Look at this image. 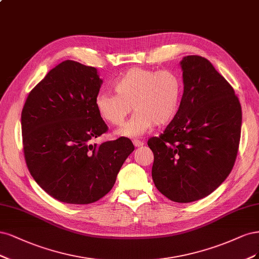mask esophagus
Returning a JSON list of instances; mask_svg holds the SVG:
<instances>
[{"label": "esophagus", "instance_id": "obj_1", "mask_svg": "<svg viewBox=\"0 0 259 259\" xmlns=\"http://www.w3.org/2000/svg\"><path fill=\"white\" fill-rule=\"evenodd\" d=\"M132 142H133V145H135L136 147H141V146L144 145L143 142L140 141V140H133Z\"/></svg>", "mask_w": 259, "mask_h": 259}]
</instances>
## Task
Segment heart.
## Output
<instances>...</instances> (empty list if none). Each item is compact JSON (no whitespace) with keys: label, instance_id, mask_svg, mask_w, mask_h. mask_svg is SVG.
Segmentation results:
<instances>
[{"label":"heart","instance_id":"obj_1","mask_svg":"<svg viewBox=\"0 0 259 259\" xmlns=\"http://www.w3.org/2000/svg\"><path fill=\"white\" fill-rule=\"evenodd\" d=\"M116 93H101L95 105L100 117L113 126H120L131 111L136 113L117 131L121 137L144 135L155 124H165L177 116L183 93L182 80L169 70L155 71L131 68L113 84Z\"/></svg>","mask_w":259,"mask_h":259}]
</instances>
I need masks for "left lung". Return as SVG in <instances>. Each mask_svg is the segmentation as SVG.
<instances>
[{"instance_id": "left-lung-1", "label": "left lung", "mask_w": 259, "mask_h": 259, "mask_svg": "<svg viewBox=\"0 0 259 259\" xmlns=\"http://www.w3.org/2000/svg\"><path fill=\"white\" fill-rule=\"evenodd\" d=\"M184 93L177 116L147 144L154 153L152 177L174 202L202 199L226 180L235 164L242 112L235 90L200 56L181 61Z\"/></svg>"}]
</instances>
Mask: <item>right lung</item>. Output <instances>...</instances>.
<instances>
[{
	"instance_id": "right-lung-1",
	"label": "right lung",
	"mask_w": 259,
	"mask_h": 259,
	"mask_svg": "<svg viewBox=\"0 0 259 259\" xmlns=\"http://www.w3.org/2000/svg\"><path fill=\"white\" fill-rule=\"evenodd\" d=\"M102 82L96 68L65 60L31 90L22 108L28 169L49 196L64 203L104 197L135 151L127 138L91 143L107 130L95 105Z\"/></svg>"
}]
</instances>
